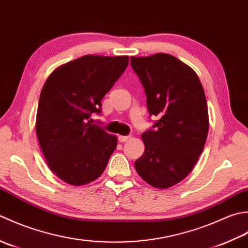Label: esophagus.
I'll return each instance as SVG.
<instances>
[{
	"label": "esophagus",
	"mask_w": 248,
	"mask_h": 248,
	"mask_svg": "<svg viewBox=\"0 0 248 248\" xmlns=\"http://www.w3.org/2000/svg\"><path fill=\"white\" fill-rule=\"evenodd\" d=\"M130 138V136H119V141L120 142H125Z\"/></svg>",
	"instance_id": "obj_1"
}]
</instances>
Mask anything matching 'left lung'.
<instances>
[{"label":"left lung","mask_w":248,"mask_h":248,"mask_svg":"<svg viewBox=\"0 0 248 248\" xmlns=\"http://www.w3.org/2000/svg\"><path fill=\"white\" fill-rule=\"evenodd\" d=\"M130 64L150 115L159 119L141 135L145 149L135 168L153 187L169 188L189 174L203 151L209 131L204 91L194 69L173 55L131 57Z\"/></svg>","instance_id":"obj_1"}]
</instances>
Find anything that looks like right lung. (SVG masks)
I'll return each instance as SVG.
<instances>
[{
  "instance_id": "obj_1",
  "label": "right lung",
  "mask_w": 248,
  "mask_h": 248,
  "mask_svg": "<svg viewBox=\"0 0 248 248\" xmlns=\"http://www.w3.org/2000/svg\"><path fill=\"white\" fill-rule=\"evenodd\" d=\"M127 55H83L50 74L40 92L36 135L50 170L65 183L98 179L118 145L117 136L91 124L128 65Z\"/></svg>"
}]
</instances>
